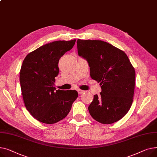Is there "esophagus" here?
<instances>
[{
  "label": "esophagus",
  "instance_id": "34e87169",
  "mask_svg": "<svg viewBox=\"0 0 157 157\" xmlns=\"http://www.w3.org/2000/svg\"><path fill=\"white\" fill-rule=\"evenodd\" d=\"M77 92L78 94H82V93H85V90H80V89H78Z\"/></svg>",
  "mask_w": 157,
  "mask_h": 157
}]
</instances>
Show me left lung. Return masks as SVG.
I'll return each mask as SVG.
<instances>
[{"label": "left lung", "mask_w": 157, "mask_h": 157, "mask_svg": "<svg viewBox=\"0 0 157 157\" xmlns=\"http://www.w3.org/2000/svg\"><path fill=\"white\" fill-rule=\"evenodd\" d=\"M78 56L87 60L91 78L100 82V96L88 107L96 121L109 124L123 118L133 101L136 73L126 54L102 40L77 41Z\"/></svg>", "instance_id": "left-lung-1"}]
</instances>
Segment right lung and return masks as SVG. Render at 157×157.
Here are the masks:
<instances>
[{
    "instance_id": "right-lung-1",
    "label": "right lung",
    "mask_w": 157,
    "mask_h": 157,
    "mask_svg": "<svg viewBox=\"0 0 157 157\" xmlns=\"http://www.w3.org/2000/svg\"><path fill=\"white\" fill-rule=\"evenodd\" d=\"M76 40H58L45 44L29 53L23 60L20 81L26 109L40 122L56 123L70 112L78 97L75 90H56L60 58L70 51Z\"/></svg>"
}]
</instances>
